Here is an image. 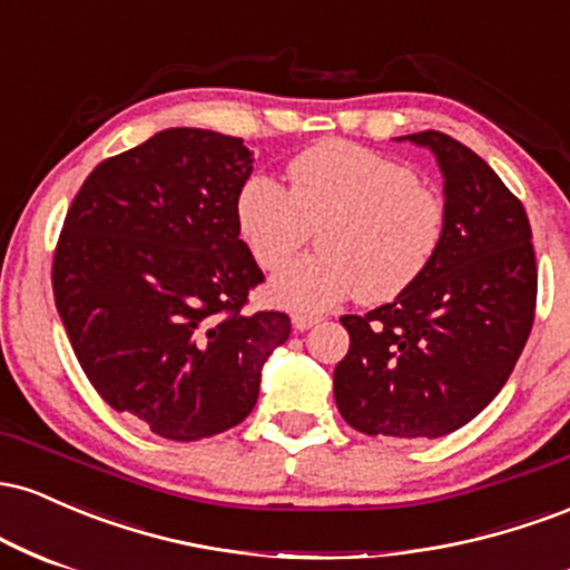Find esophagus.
<instances>
[{"instance_id": "obj_1", "label": "esophagus", "mask_w": 570, "mask_h": 570, "mask_svg": "<svg viewBox=\"0 0 570 570\" xmlns=\"http://www.w3.org/2000/svg\"><path fill=\"white\" fill-rule=\"evenodd\" d=\"M316 324H318V316H307V313H294L292 316V326L297 332L311 330V326H316Z\"/></svg>"}]
</instances>
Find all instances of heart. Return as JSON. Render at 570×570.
Instances as JSON below:
<instances>
[{
	"mask_svg": "<svg viewBox=\"0 0 570 570\" xmlns=\"http://www.w3.org/2000/svg\"><path fill=\"white\" fill-rule=\"evenodd\" d=\"M444 203L404 163L353 141L330 139L289 163V189L252 176L235 198V225L254 263L276 271L322 227L324 254L286 265L267 299L294 313H324L358 294L396 299L434 263Z\"/></svg>",
	"mask_w": 570,
	"mask_h": 570,
	"instance_id": "1",
	"label": "heart"
}]
</instances>
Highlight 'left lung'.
Listing matches in <instances>:
<instances>
[{
	"mask_svg": "<svg viewBox=\"0 0 570 570\" xmlns=\"http://www.w3.org/2000/svg\"><path fill=\"white\" fill-rule=\"evenodd\" d=\"M434 153L444 238L394 303L343 316L335 367L345 423L370 436L436 440L466 426L512 375L535 311V254L522 203L480 155L440 130L399 136Z\"/></svg>",
	"mask_w": 570,
	"mask_h": 570,
	"instance_id": "8db88e82",
	"label": "left lung"
}]
</instances>
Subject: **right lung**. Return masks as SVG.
Segmentation results:
<instances>
[{
    "label": "right lung",
    "mask_w": 570,
    "mask_h": 570,
    "mask_svg": "<svg viewBox=\"0 0 570 570\" xmlns=\"http://www.w3.org/2000/svg\"><path fill=\"white\" fill-rule=\"evenodd\" d=\"M252 163L235 136L160 130L98 163L63 219L53 294L77 362L163 440L238 426L292 332L286 313H244L265 281L235 225Z\"/></svg>",
    "instance_id": "add662e5"
}]
</instances>
